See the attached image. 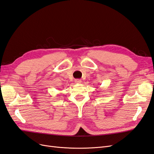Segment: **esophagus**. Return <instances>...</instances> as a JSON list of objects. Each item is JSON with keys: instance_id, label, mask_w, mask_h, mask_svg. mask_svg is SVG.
<instances>
[{"instance_id": "obj_1", "label": "esophagus", "mask_w": 154, "mask_h": 154, "mask_svg": "<svg viewBox=\"0 0 154 154\" xmlns=\"http://www.w3.org/2000/svg\"><path fill=\"white\" fill-rule=\"evenodd\" d=\"M75 83H78V84H79V83H82V80H78H78H75Z\"/></svg>"}]
</instances>
